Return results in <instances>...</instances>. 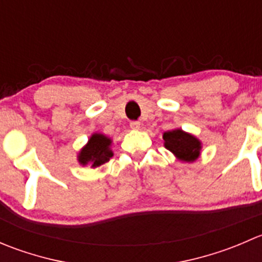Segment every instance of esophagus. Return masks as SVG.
I'll return each mask as SVG.
<instances>
[{
    "label": "esophagus",
    "mask_w": 262,
    "mask_h": 262,
    "mask_svg": "<svg viewBox=\"0 0 262 262\" xmlns=\"http://www.w3.org/2000/svg\"><path fill=\"white\" fill-rule=\"evenodd\" d=\"M130 128L133 129V130H139V129H141V123H139V121H132Z\"/></svg>",
    "instance_id": "obj_1"
}]
</instances>
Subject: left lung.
Returning <instances> with one entry per match:
<instances>
[{
    "instance_id": "obj_1",
    "label": "left lung",
    "mask_w": 262,
    "mask_h": 262,
    "mask_svg": "<svg viewBox=\"0 0 262 262\" xmlns=\"http://www.w3.org/2000/svg\"><path fill=\"white\" fill-rule=\"evenodd\" d=\"M163 146L181 162L191 163L199 158L202 152V141L194 134L182 129H172L163 133Z\"/></svg>"
}]
</instances>
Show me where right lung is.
Masks as SVG:
<instances>
[{
    "label": "right lung",
    "mask_w": 262,
    "mask_h": 262,
    "mask_svg": "<svg viewBox=\"0 0 262 262\" xmlns=\"http://www.w3.org/2000/svg\"><path fill=\"white\" fill-rule=\"evenodd\" d=\"M112 138L105 134L94 133L78 152V163L82 166H90L91 168L104 165L114 155L112 150Z\"/></svg>",
    "instance_id": "obj_1"
}]
</instances>
